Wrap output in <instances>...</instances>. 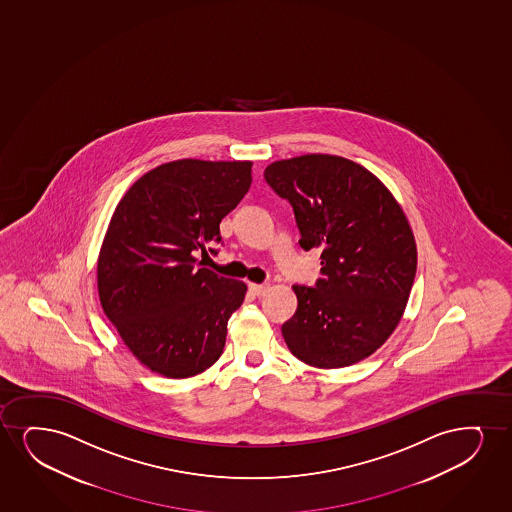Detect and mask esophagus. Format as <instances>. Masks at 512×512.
<instances>
[{"instance_id":"1","label":"esophagus","mask_w":512,"mask_h":512,"mask_svg":"<svg viewBox=\"0 0 512 512\" xmlns=\"http://www.w3.org/2000/svg\"><path fill=\"white\" fill-rule=\"evenodd\" d=\"M249 291L253 292L254 296H265L268 292V285L266 284H249Z\"/></svg>"}]
</instances>
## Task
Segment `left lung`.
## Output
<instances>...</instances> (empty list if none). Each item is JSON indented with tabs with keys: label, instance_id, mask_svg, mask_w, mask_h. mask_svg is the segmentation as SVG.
<instances>
[{
	"label": "left lung",
	"instance_id": "obj_1",
	"mask_svg": "<svg viewBox=\"0 0 512 512\" xmlns=\"http://www.w3.org/2000/svg\"><path fill=\"white\" fill-rule=\"evenodd\" d=\"M265 180L294 209L299 246L322 253L315 285H292L298 310L282 325L285 343L318 369L360 362L396 329L414 285L407 216L377 176L344 157L272 162Z\"/></svg>",
	"mask_w": 512,
	"mask_h": 512
}]
</instances>
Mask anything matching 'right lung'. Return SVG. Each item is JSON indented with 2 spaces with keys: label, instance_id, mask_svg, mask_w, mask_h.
Instances as JSON below:
<instances>
[{
  "label": "right lung",
  "instance_id": "right-lung-1",
  "mask_svg": "<svg viewBox=\"0 0 512 512\" xmlns=\"http://www.w3.org/2000/svg\"><path fill=\"white\" fill-rule=\"evenodd\" d=\"M251 161L182 159L138 178L117 204L97 265L98 296L152 372L197 376L223 353L247 287L194 258L251 187Z\"/></svg>",
  "mask_w": 512,
  "mask_h": 512
}]
</instances>
